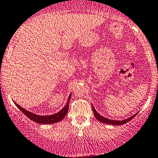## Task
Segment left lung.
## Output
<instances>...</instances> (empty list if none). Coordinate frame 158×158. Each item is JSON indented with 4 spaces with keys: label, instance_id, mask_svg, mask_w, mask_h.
I'll return each instance as SVG.
<instances>
[{
    "label": "left lung",
    "instance_id": "8db88e82",
    "mask_svg": "<svg viewBox=\"0 0 158 158\" xmlns=\"http://www.w3.org/2000/svg\"><path fill=\"white\" fill-rule=\"evenodd\" d=\"M92 108H93V114H94V116L95 118H96L98 120H99L100 122H102V123H107V124H110V125H122V124H124V123H127V122L130 121L135 116V115L137 114L138 113L135 114H133V116H131L130 118H127V119H125V120H111V119H108V118H105V117L102 116L101 114H99V113L96 111V110L95 109V108L93 107V106L92 105Z\"/></svg>",
    "mask_w": 158,
    "mask_h": 158
}]
</instances>
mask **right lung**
<instances>
[{
  "label": "right lung",
  "mask_w": 158,
  "mask_h": 158,
  "mask_svg": "<svg viewBox=\"0 0 158 158\" xmlns=\"http://www.w3.org/2000/svg\"><path fill=\"white\" fill-rule=\"evenodd\" d=\"M71 97H72V93L69 94V99L67 100V102H66L65 106H64V108H62V109H61L59 112L53 114L51 115H38L36 114H34L30 111H27V110L24 109L23 108H22L21 106H19L16 102H15V105L19 108L20 111H22L23 114H25L30 120H33V121L36 122L38 123H42V124H50V123H55L57 122H59L60 120H62L65 117L66 114L68 113V110H69V103L70 101Z\"/></svg>",
  "instance_id": "obj_1"
}]
</instances>
